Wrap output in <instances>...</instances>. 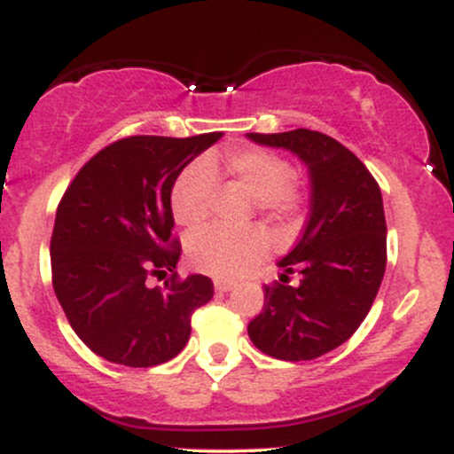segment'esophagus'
<instances>
[{"mask_svg": "<svg viewBox=\"0 0 454 454\" xmlns=\"http://www.w3.org/2000/svg\"><path fill=\"white\" fill-rule=\"evenodd\" d=\"M213 286H215V293H231V290L234 288V281L215 279V281H213Z\"/></svg>", "mask_w": 454, "mask_h": 454, "instance_id": "1", "label": "esophagus"}]
</instances>
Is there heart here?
Segmentation results:
<instances>
[{"mask_svg": "<svg viewBox=\"0 0 454 454\" xmlns=\"http://www.w3.org/2000/svg\"><path fill=\"white\" fill-rule=\"evenodd\" d=\"M226 168L234 185L256 202L270 220H293L301 196L294 187L296 170L288 160L267 149H243L228 155ZM215 192V173L209 161H196L176 176L170 192V207L181 226L196 228L209 215ZM267 252V237L256 228L223 231L205 228L187 243V256L198 270L220 278H234L252 267Z\"/></svg>", "mask_w": 454, "mask_h": 454, "instance_id": "b5f03b06", "label": "heart"}]
</instances>
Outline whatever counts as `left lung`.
Returning <instances> with one entry per match:
<instances>
[{"mask_svg":"<svg viewBox=\"0 0 454 454\" xmlns=\"http://www.w3.org/2000/svg\"><path fill=\"white\" fill-rule=\"evenodd\" d=\"M307 166L309 220L293 252L279 260L278 286H264V309L249 340L279 361H311L354 335L372 309L387 269L382 192L350 149L311 129L247 134ZM301 273L299 286L287 278Z\"/></svg>","mask_w":454,"mask_h":454,"instance_id":"8db88e82","label":"left lung"}]
</instances>
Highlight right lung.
Listing matches in <instances>:
<instances>
[{"instance_id": "add662e5", "label": "right lung", "mask_w": 454, "mask_h": 454, "mask_svg": "<svg viewBox=\"0 0 454 454\" xmlns=\"http://www.w3.org/2000/svg\"><path fill=\"white\" fill-rule=\"evenodd\" d=\"M222 132L190 138L129 137L78 170L55 215L51 269L57 301L82 343L106 361L153 367L185 348L194 309L213 299L207 275H175L149 288V275L175 273L170 192L181 170Z\"/></svg>"}]
</instances>
